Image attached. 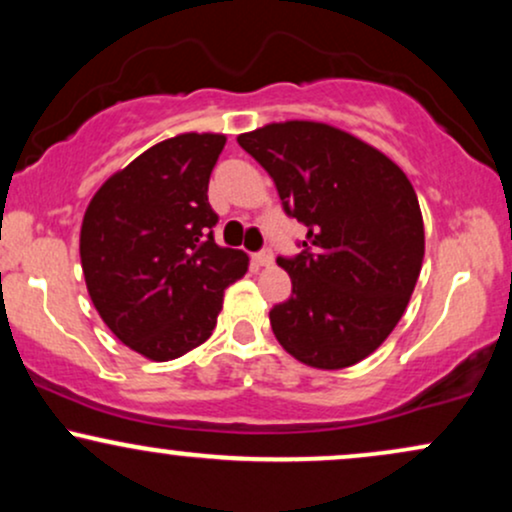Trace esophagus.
Returning <instances> with one entry per match:
<instances>
[{
	"instance_id": "34e87169",
	"label": "esophagus",
	"mask_w": 512,
	"mask_h": 512,
	"mask_svg": "<svg viewBox=\"0 0 512 512\" xmlns=\"http://www.w3.org/2000/svg\"><path fill=\"white\" fill-rule=\"evenodd\" d=\"M252 262H255L257 267H272V262H274L272 250H262V252H257V255H252Z\"/></svg>"
}]
</instances>
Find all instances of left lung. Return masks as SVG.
Listing matches in <instances>:
<instances>
[{
    "mask_svg": "<svg viewBox=\"0 0 512 512\" xmlns=\"http://www.w3.org/2000/svg\"><path fill=\"white\" fill-rule=\"evenodd\" d=\"M238 144L308 228L301 255L276 260L293 289L269 310L274 337L310 368L356 366L402 320L424 264L414 187L383 151L327 122H269Z\"/></svg>",
    "mask_w": 512,
    "mask_h": 512,
    "instance_id": "obj_1",
    "label": "left lung"
}]
</instances>
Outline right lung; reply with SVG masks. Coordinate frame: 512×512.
Here are the masks:
<instances>
[{
    "mask_svg": "<svg viewBox=\"0 0 512 512\" xmlns=\"http://www.w3.org/2000/svg\"><path fill=\"white\" fill-rule=\"evenodd\" d=\"M226 134L163 139L110 175L88 202L79 255L110 332L149 361H173L211 337L223 291L248 272L243 250L216 245L209 178Z\"/></svg>",
    "mask_w": 512,
    "mask_h": 512,
    "instance_id": "1",
    "label": "right lung"
}]
</instances>
